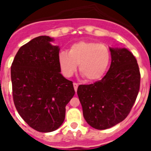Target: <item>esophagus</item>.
Segmentation results:
<instances>
[{
  "label": "esophagus",
  "instance_id": "esophagus-1",
  "mask_svg": "<svg viewBox=\"0 0 151 151\" xmlns=\"http://www.w3.org/2000/svg\"><path fill=\"white\" fill-rule=\"evenodd\" d=\"M73 86H74L75 91H76V92L77 89H78V84L76 83V82H74V83H73Z\"/></svg>",
  "mask_w": 151,
  "mask_h": 151
}]
</instances>
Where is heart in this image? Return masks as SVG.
Wrapping results in <instances>:
<instances>
[{"mask_svg": "<svg viewBox=\"0 0 151 151\" xmlns=\"http://www.w3.org/2000/svg\"><path fill=\"white\" fill-rule=\"evenodd\" d=\"M110 61V52L106 45L94 41H78L58 56L63 74L71 77L77 69L88 82L96 81L106 73Z\"/></svg>", "mask_w": 151, "mask_h": 151, "instance_id": "heart-1", "label": "heart"}]
</instances>
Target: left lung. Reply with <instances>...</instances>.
I'll list each match as a JSON object with an SVG mask.
<instances>
[{
  "label": "left lung",
  "instance_id": "obj_1",
  "mask_svg": "<svg viewBox=\"0 0 151 151\" xmlns=\"http://www.w3.org/2000/svg\"><path fill=\"white\" fill-rule=\"evenodd\" d=\"M110 67L101 80L80 85L77 90L83 116L96 129H106L123 121L130 113L140 89L139 67L125 48H110Z\"/></svg>",
  "mask_w": 151,
  "mask_h": 151
}]
</instances>
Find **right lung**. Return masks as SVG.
<instances>
[{"label":"right lung","mask_w":151,"mask_h":151,"mask_svg":"<svg viewBox=\"0 0 151 151\" xmlns=\"http://www.w3.org/2000/svg\"><path fill=\"white\" fill-rule=\"evenodd\" d=\"M52 41L45 35L33 38L19 48L11 66L14 105L23 120L40 132L62 125L75 94L73 82L60 74V48Z\"/></svg>","instance_id":"1"}]
</instances>
